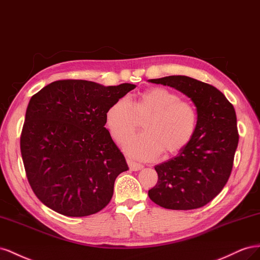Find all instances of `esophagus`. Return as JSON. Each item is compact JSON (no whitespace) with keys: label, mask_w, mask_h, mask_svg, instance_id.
Instances as JSON below:
<instances>
[{"label":"esophagus","mask_w":260,"mask_h":260,"mask_svg":"<svg viewBox=\"0 0 260 260\" xmlns=\"http://www.w3.org/2000/svg\"><path fill=\"white\" fill-rule=\"evenodd\" d=\"M127 163L132 171H139V170H142L144 168L142 165H139V163H136L132 160H127Z\"/></svg>","instance_id":"34e87169"}]
</instances>
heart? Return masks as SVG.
<instances>
[{
	"mask_svg": "<svg viewBox=\"0 0 260 260\" xmlns=\"http://www.w3.org/2000/svg\"><path fill=\"white\" fill-rule=\"evenodd\" d=\"M142 121L144 133L126 140L123 148L133 158L148 160L161 151L169 155L183 150L196 132L197 113L166 88L146 90L133 103L126 97L117 99L106 112L108 128L118 143L134 134Z\"/></svg>",
	"mask_w": 260,
	"mask_h": 260,
	"instance_id": "1",
	"label": "heart"
}]
</instances>
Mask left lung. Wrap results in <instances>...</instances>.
<instances>
[{"instance_id": "8db88e82", "label": "left lung", "mask_w": 260, "mask_h": 260, "mask_svg": "<svg viewBox=\"0 0 260 260\" xmlns=\"http://www.w3.org/2000/svg\"><path fill=\"white\" fill-rule=\"evenodd\" d=\"M149 83L170 86L196 107L197 127L190 143L175 157L155 166L158 182L148 195L172 210L200 208L224 187L239 144L236 114L216 87L188 76H167Z\"/></svg>"}]
</instances>
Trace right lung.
<instances>
[{
  "label": "right lung",
  "instance_id": "obj_1",
  "mask_svg": "<svg viewBox=\"0 0 260 260\" xmlns=\"http://www.w3.org/2000/svg\"><path fill=\"white\" fill-rule=\"evenodd\" d=\"M136 85L56 80L28 103L20 151L42 204L68 217L97 213L110 203L125 157L105 127L108 108Z\"/></svg>",
  "mask_w": 260,
  "mask_h": 260
}]
</instances>
